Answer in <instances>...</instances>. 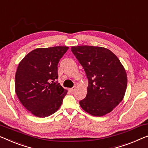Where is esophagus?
<instances>
[{
  "label": "esophagus",
  "mask_w": 148,
  "mask_h": 148,
  "mask_svg": "<svg viewBox=\"0 0 148 148\" xmlns=\"http://www.w3.org/2000/svg\"><path fill=\"white\" fill-rule=\"evenodd\" d=\"M76 86H74L73 88H70V89H69V90L71 92H74L75 91V90H76Z\"/></svg>",
  "instance_id": "obj_1"
}]
</instances>
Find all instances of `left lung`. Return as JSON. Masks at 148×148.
Instances as JSON below:
<instances>
[{"instance_id":"obj_1","label":"left lung","mask_w":148,"mask_h":148,"mask_svg":"<svg viewBox=\"0 0 148 148\" xmlns=\"http://www.w3.org/2000/svg\"><path fill=\"white\" fill-rule=\"evenodd\" d=\"M71 50L88 80L86 96L80 101L81 108L94 116L111 112L122 102L127 88V74L120 60L100 46H72Z\"/></svg>"}]
</instances>
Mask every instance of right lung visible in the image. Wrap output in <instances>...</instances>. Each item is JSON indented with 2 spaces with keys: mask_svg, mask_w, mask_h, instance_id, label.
I'll list each match as a JSON object with an SVG mask.
<instances>
[{
  "mask_svg": "<svg viewBox=\"0 0 148 148\" xmlns=\"http://www.w3.org/2000/svg\"><path fill=\"white\" fill-rule=\"evenodd\" d=\"M67 46L40 48L26 54L15 75V92L20 102L35 116L45 118L55 113L67 90L58 81V64Z\"/></svg>",
  "mask_w": 148,
  "mask_h": 148,
  "instance_id": "add662e5",
  "label": "right lung"
}]
</instances>
